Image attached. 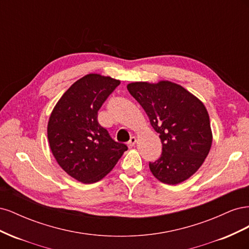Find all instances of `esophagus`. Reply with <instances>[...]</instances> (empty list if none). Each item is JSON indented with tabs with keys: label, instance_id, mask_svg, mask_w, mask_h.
I'll return each instance as SVG.
<instances>
[{
	"label": "esophagus",
	"instance_id": "esophagus-1",
	"mask_svg": "<svg viewBox=\"0 0 249 249\" xmlns=\"http://www.w3.org/2000/svg\"><path fill=\"white\" fill-rule=\"evenodd\" d=\"M136 142H137L136 137H135V136H132V137L130 138V140L127 141V146H129V147H133L135 144H136Z\"/></svg>",
	"mask_w": 249,
	"mask_h": 249
}]
</instances>
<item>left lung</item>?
Listing matches in <instances>:
<instances>
[{"instance_id":"left-lung-1","label":"left lung","mask_w":249,"mask_h":249,"mask_svg":"<svg viewBox=\"0 0 249 249\" xmlns=\"http://www.w3.org/2000/svg\"><path fill=\"white\" fill-rule=\"evenodd\" d=\"M129 92L144 109L162 142V155L149 169L160 182L177 185L205 162L213 135L208 111L200 100L170 81L133 82Z\"/></svg>"}]
</instances>
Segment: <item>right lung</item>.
I'll return each mask as SVG.
<instances>
[{
    "instance_id": "add662e5",
    "label": "right lung",
    "mask_w": 249,
    "mask_h": 249,
    "mask_svg": "<svg viewBox=\"0 0 249 249\" xmlns=\"http://www.w3.org/2000/svg\"><path fill=\"white\" fill-rule=\"evenodd\" d=\"M120 81L89 73L66 90L48 123L52 154L67 175L84 184L99 182L127 146L113 140L97 122V112Z\"/></svg>"
}]
</instances>
